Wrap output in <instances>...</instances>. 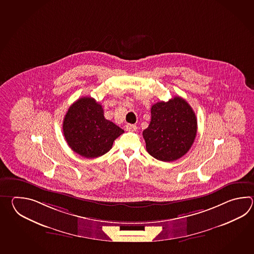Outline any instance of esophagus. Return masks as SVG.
Here are the masks:
<instances>
[{
	"label": "esophagus",
	"instance_id": "34e87169",
	"mask_svg": "<svg viewBox=\"0 0 254 254\" xmlns=\"http://www.w3.org/2000/svg\"><path fill=\"white\" fill-rule=\"evenodd\" d=\"M137 129V127H136V125H125V129L126 130H129V131H133V130H136Z\"/></svg>",
	"mask_w": 254,
	"mask_h": 254
}]
</instances>
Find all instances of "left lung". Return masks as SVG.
<instances>
[{
  "instance_id": "left-lung-1",
  "label": "left lung",
  "mask_w": 254,
  "mask_h": 254,
  "mask_svg": "<svg viewBox=\"0 0 254 254\" xmlns=\"http://www.w3.org/2000/svg\"><path fill=\"white\" fill-rule=\"evenodd\" d=\"M151 119L142 135L149 154L162 162H173L189 151L197 133L192 108L179 96L151 106Z\"/></svg>"
}]
</instances>
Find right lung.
Returning <instances> with one entry per match:
<instances>
[{"mask_svg": "<svg viewBox=\"0 0 254 254\" xmlns=\"http://www.w3.org/2000/svg\"><path fill=\"white\" fill-rule=\"evenodd\" d=\"M64 135L72 151L84 158H97L108 152L125 130L106 120L101 104L92 97L72 103L64 119Z\"/></svg>", "mask_w": 254, "mask_h": 254, "instance_id": "1", "label": "right lung"}]
</instances>
